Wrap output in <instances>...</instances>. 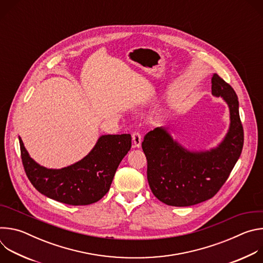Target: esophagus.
I'll list each match as a JSON object with an SVG mask.
<instances>
[{
    "label": "esophagus",
    "instance_id": "esophagus-1",
    "mask_svg": "<svg viewBox=\"0 0 263 263\" xmlns=\"http://www.w3.org/2000/svg\"><path fill=\"white\" fill-rule=\"evenodd\" d=\"M132 140H133V146L139 147L141 144V134L138 131H134L132 133Z\"/></svg>",
    "mask_w": 263,
    "mask_h": 263
}]
</instances>
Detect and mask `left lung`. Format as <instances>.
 Masks as SVG:
<instances>
[{"instance_id": "obj_1", "label": "left lung", "mask_w": 263, "mask_h": 263, "mask_svg": "<svg viewBox=\"0 0 263 263\" xmlns=\"http://www.w3.org/2000/svg\"><path fill=\"white\" fill-rule=\"evenodd\" d=\"M211 91L222 97L230 109V129L223 141L208 152L186 151L166 130L147 132L141 143L146 157L147 182L153 195L162 203L185 207L214 197L229 178L243 146V128L238 98L232 86L214 73Z\"/></svg>"}]
</instances>
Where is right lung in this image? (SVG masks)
Here are the masks:
<instances>
[{"label": "right lung", "mask_w": 263, "mask_h": 263, "mask_svg": "<svg viewBox=\"0 0 263 263\" xmlns=\"http://www.w3.org/2000/svg\"><path fill=\"white\" fill-rule=\"evenodd\" d=\"M131 139L130 134L103 135L81 161L50 170L29 156L20 138L21 157L28 179L41 194L63 204L83 206L98 202L108 193L119 164L131 148Z\"/></svg>", "instance_id": "add662e5"}]
</instances>
